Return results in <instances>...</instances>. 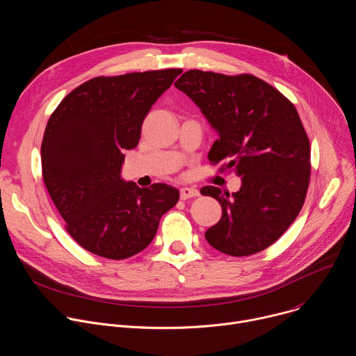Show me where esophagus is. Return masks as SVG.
Masks as SVG:
<instances>
[{
  "label": "esophagus",
  "mask_w": 356,
  "mask_h": 356,
  "mask_svg": "<svg viewBox=\"0 0 356 356\" xmlns=\"http://www.w3.org/2000/svg\"><path fill=\"white\" fill-rule=\"evenodd\" d=\"M200 193L197 188L194 187H181L180 188V198L181 200H187V198H191V197H197Z\"/></svg>",
  "instance_id": "esophagus-1"
}]
</instances>
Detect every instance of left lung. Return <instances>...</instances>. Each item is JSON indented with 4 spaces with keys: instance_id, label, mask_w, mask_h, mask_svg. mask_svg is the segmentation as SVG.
<instances>
[{
    "instance_id": "1",
    "label": "left lung",
    "mask_w": 356,
    "mask_h": 356,
    "mask_svg": "<svg viewBox=\"0 0 356 356\" xmlns=\"http://www.w3.org/2000/svg\"><path fill=\"white\" fill-rule=\"evenodd\" d=\"M206 117L218 139L209 161L227 162L241 188L224 194L207 186L221 220L207 242L231 257H248L276 242L298 216L310 180V142L290 101L266 81L188 70L175 83Z\"/></svg>"
}]
</instances>
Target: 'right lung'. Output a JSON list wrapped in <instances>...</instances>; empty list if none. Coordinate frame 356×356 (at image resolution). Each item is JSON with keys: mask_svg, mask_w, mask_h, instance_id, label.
Listing matches in <instances>:
<instances>
[{"mask_svg": "<svg viewBox=\"0 0 356 356\" xmlns=\"http://www.w3.org/2000/svg\"><path fill=\"white\" fill-rule=\"evenodd\" d=\"M181 72L91 79L69 92L47 121L40 147L44 186L72 238L98 257L136 255L179 201L176 187L140 188L121 170L146 114Z\"/></svg>", "mask_w": 356, "mask_h": 356, "instance_id": "add662e5", "label": "right lung"}]
</instances>
